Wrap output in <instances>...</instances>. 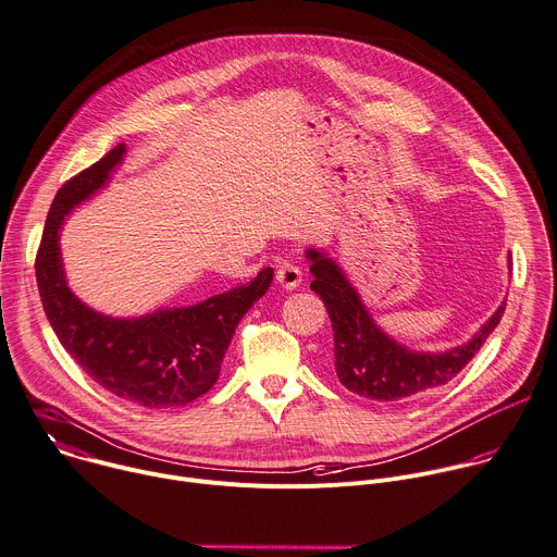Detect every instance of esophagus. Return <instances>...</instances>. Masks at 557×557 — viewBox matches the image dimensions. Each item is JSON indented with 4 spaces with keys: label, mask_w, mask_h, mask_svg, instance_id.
I'll return each mask as SVG.
<instances>
[{
    "label": "esophagus",
    "mask_w": 557,
    "mask_h": 557,
    "mask_svg": "<svg viewBox=\"0 0 557 557\" xmlns=\"http://www.w3.org/2000/svg\"><path fill=\"white\" fill-rule=\"evenodd\" d=\"M275 280L282 288L286 290H295L299 284H301V269L295 267V264H282L277 271H275Z\"/></svg>",
    "instance_id": "esophagus-1"
}]
</instances>
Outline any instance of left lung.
<instances>
[{"instance_id":"8db88e82","label":"left lung","mask_w":557,"mask_h":557,"mask_svg":"<svg viewBox=\"0 0 557 557\" xmlns=\"http://www.w3.org/2000/svg\"><path fill=\"white\" fill-rule=\"evenodd\" d=\"M306 258L314 275L310 288L321 297L332 321L336 376L345 389L367 400H407L453 381L498 325L507 306L503 301L481 330L459 347L413 351L376 325L360 295L332 258L317 249H308Z\"/></svg>"}]
</instances>
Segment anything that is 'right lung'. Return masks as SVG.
Masks as SVG:
<instances>
[{
    "instance_id": "add662e5",
    "label": "right lung",
    "mask_w": 557,
    "mask_h": 557,
    "mask_svg": "<svg viewBox=\"0 0 557 557\" xmlns=\"http://www.w3.org/2000/svg\"><path fill=\"white\" fill-rule=\"evenodd\" d=\"M124 152V144L115 146L57 193L35 262L37 286L52 330L89 379L146 409L181 407L214 387L234 332L269 290L273 269L267 267L249 284L188 308L115 319L85 306L67 286L59 230L76 206L104 188Z\"/></svg>"
}]
</instances>
